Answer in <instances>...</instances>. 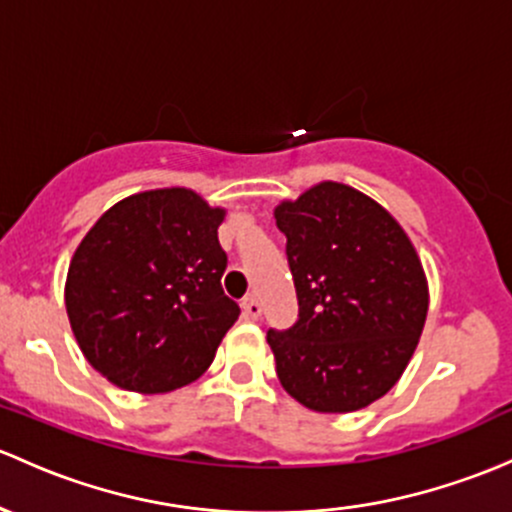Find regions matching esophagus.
Segmentation results:
<instances>
[{
  "label": "esophagus",
  "mask_w": 512,
  "mask_h": 512,
  "mask_svg": "<svg viewBox=\"0 0 512 512\" xmlns=\"http://www.w3.org/2000/svg\"><path fill=\"white\" fill-rule=\"evenodd\" d=\"M242 316H245L247 321H257L262 316V306L260 301H257L255 297H247L245 301H242Z\"/></svg>",
  "instance_id": "esophagus-1"
}]
</instances>
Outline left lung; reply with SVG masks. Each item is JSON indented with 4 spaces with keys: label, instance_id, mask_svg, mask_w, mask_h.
Wrapping results in <instances>:
<instances>
[{
    "label": "left lung",
    "instance_id": "left-lung-1",
    "mask_svg": "<svg viewBox=\"0 0 512 512\" xmlns=\"http://www.w3.org/2000/svg\"><path fill=\"white\" fill-rule=\"evenodd\" d=\"M299 301L267 343L284 390L306 410L346 414L387 395L410 365L429 284L410 235L358 188L321 181L274 208Z\"/></svg>",
    "mask_w": 512,
    "mask_h": 512
}]
</instances>
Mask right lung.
Wrapping results in <instances>:
<instances>
[{
  "instance_id": "add662e5",
  "label": "right lung",
  "mask_w": 512,
  "mask_h": 512,
  "mask_svg": "<svg viewBox=\"0 0 512 512\" xmlns=\"http://www.w3.org/2000/svg\"><path fill=\"white\" fill-rule=\"evenodd\" d=\"M225 208L184 186L122 198L95 220L68 267V321L102 378L164 395L201 378L240 309L220 289Z\"/></svg>"
}]
</instances>
